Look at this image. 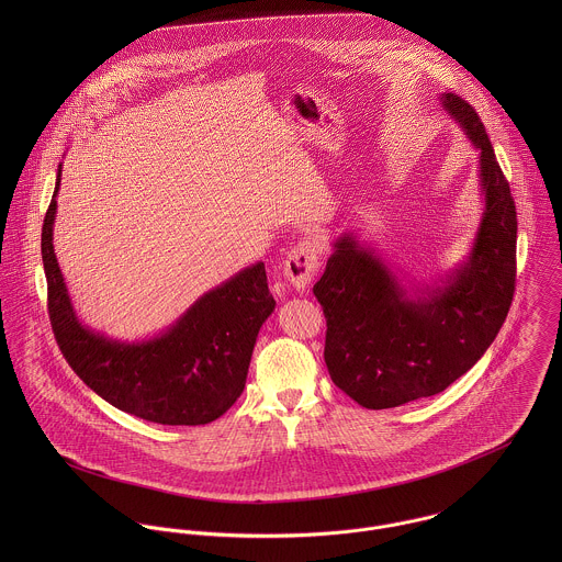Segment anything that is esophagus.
Wrapping results in <instances>:
<instances>
[{"label":"esophagus","instance_id":"1","mask_svg":"<svg viewBox=\"0 0 562 562\" xmlns=\"http://www.w3.org/2000/svg\"><path fill=\"white\" fill-rule=\"evenodd\" d=\"M318 268H321V244L312 236L296 241L283 261V274L292 283V288L299 292L312 283Z\"/></svg>","mask_w":562,"mask_h":562}]
</instances>
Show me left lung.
<instances>
[{"label":"left lung","instance_id":"8db88e82","mask_svg":"<svg viewBox=\"0 0 562 562\" xmlns=\"http://www.w3.org/2000/svg\"><path fill=\"white\" fill-rule=\"evenodd\" d=\"M441 103L481 151V227L468 261L415 299L370 248L344 234L314 294L326 318L333 383L366 408H392L443 392L463 376L508 316L517 274V212L479 112L459 94Z\"/></svg>","mask_w":562,"mask_h":562}]
</instances>
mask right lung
<instances>
[{
	"label": "right lung",
	"instance_id": "add662e5",
	"mask_svg": "<svg viewBox=\"0 0 562 562\" xmlns=\"http://www.w3.org/2000/svg\"><path fill=\"white\" fill-rule=\"evenodd\" d=\"M60 168L43 221L41 252L56 341L81 381L112 406L166 426H201L240 398L257 333L274 312L263 261L203 294L166 333L125 344L86 328L71 305L56 252Z\"/></svg>",
	"mask_w": 562,
	"mask_h": 562
}]
</instances>
